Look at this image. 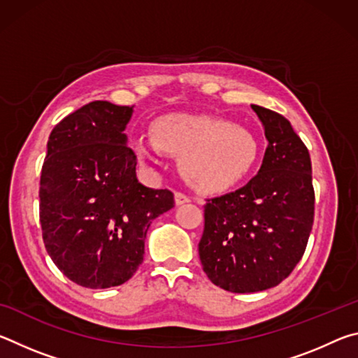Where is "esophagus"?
I'll return each instance as SVG.
<instances>
[{
	"label": "esophagus",
	"instance_id": "esophagus-1",
	"mask_svg": "<svg viewBox=\"0 0 358 358\" xmlns=\"http://www.w3.org/2000/svg\"><path fill=\"white\" fill-rule=\"evenodd\" d=\"M189 202V197L183 192H175V205H185Z\"/></svg>",
	"mask_w": 358,
	"mask_h": 358
}]
</instances>
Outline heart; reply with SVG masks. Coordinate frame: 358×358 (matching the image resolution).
I'll return each instance as SVG.
<instances>
[{
  "instance_id": "b5f03b06",
  "label": "heart",
  "mask_w": 358,
  "mask_h": 358,
  "mask_svg": "<svg viewBox=\"0 0 358 358\" xmlns=\"http://www.w3.org/2000/svg\"><path fill=\"white\" fill-rule=\"evenodd\" d=\"M138 161L151 162L155 150L178 156V171L194 189L220 194L232 189L256 164L259 147L250 131L210 115L171 113L151 121L150 142L132 141Z\"/></svg>"
}]
</instances>
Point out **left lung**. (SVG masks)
<instances>
[{
	"label": "left lung",
	"instance_id": "left-lung-1",
	"mask_svg": "<svg viewBox=\"0 0 358 358\" xmlns=\"http://www.w3.org/2000/svg\"><path fill=\"white\" fill-rule=\"evenodd\" d=\"M251 108L264 126L262 166L250 183L205 205L199 256L208 280L235 294L275 287L292 273L310 238V153L282 115Z\"/></svg>",
	"mask_w": 358,
	"mask_h": 358
}]
</instances>
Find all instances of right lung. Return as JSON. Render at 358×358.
Wrapping results in <instances>:
<instances>
[{
  "label": "right lung",
  "instance_id": "right-lung-1",
  "mask_svg": "<svg viewBox=\"0 0 358 358\" xmlns=\"http://www.w3.org/2000/svg\"><path fill=\"white\" fill-rule=\"evenodd\" d=\"M134 108L93 101L68 115L47 142L39 187L45 250L78 286L107 289L131 280L150 224L173 208L169 189L138 183L126 126Z\"/></svg>",
  "mask_w": 358,
  "mask_h": 358
}]
</instances>
